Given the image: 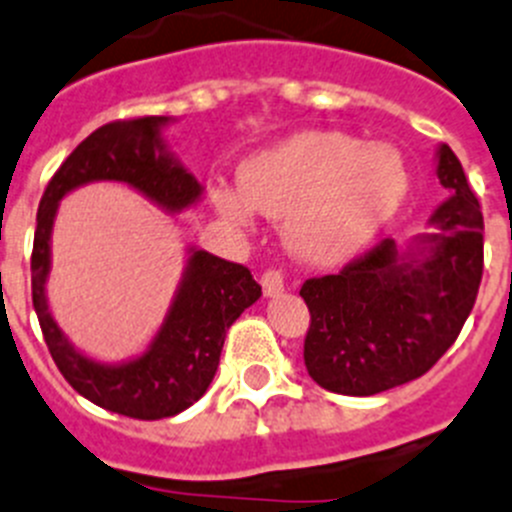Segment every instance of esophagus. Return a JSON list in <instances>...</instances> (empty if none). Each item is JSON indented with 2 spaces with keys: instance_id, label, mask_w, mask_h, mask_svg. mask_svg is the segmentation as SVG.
<instances>
[{
  "instance_id": "34e87169",
  "label": "esophagus",
  "mask_w": 512,
  "mask_h": 512,
  "mask_svg": "<svg viewBox=\"0 0 512 512\" xmlns=\"http://www.w3.org/2000/svg\"><path fill=\"white\" fill-rule=\"evenodd\" d=\"M285 290V278L283 272L278 270H267L265 275H262V293L267 295V298H275V295H280Z\"/></svg>"
}]
</instances>
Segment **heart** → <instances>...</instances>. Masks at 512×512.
Returning a JSON list of instances; mask_svg holds the SVG:
<instances>
[{
    "label": "heart",
    "mask_w": 512,
    "mask_h": 512,
    "mask_svg": "<svg viewBox=\"0 0 512 512\" xmlns=\"http://www.w3.org/2000/svg\"><path fill=\"white\" fill-rule=\"evenodd\" d=\"M409 197L404 156L389 143L366 146L341 131H300L237 169V189L217 186L214 209L245 227L252 212L283 217L295 257L331 265L379 237Z\"/></svg>",
    "instance_id": "obj_1"
}]
</instances>
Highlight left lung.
Returning <instances> with one entry per match:
<instances>
[{"label":"left lung","instance_id":"left-lung-1","mask_svg":"<svg viewBox=\"0 0 512 512\" xmlns=\"http://www.w3.org/2000/svg\"><path fill=\"white\" fill-rule=\"evenodd\" d=\"M450 197L407 247L384 240L338 275L305 280V369L318 386L374 396L419 379L455 343L482 280V212L460 159L437 146Z\"/></svg>","mask_w":512,"mask_h":512}]
</instances>
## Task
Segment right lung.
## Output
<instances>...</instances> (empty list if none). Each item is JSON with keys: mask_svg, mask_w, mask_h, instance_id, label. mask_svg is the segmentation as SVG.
Instances as JSON below:
<instances>
[{"mask_svg": "<svg viewBox=\"0 0 512 512\" xmlns=\"http://www.w3.org/2000/svg\"><path fill=\"white\" fill-rule=\"evenodd\" d=\"M171 121L169 116H146L108 123L90 133L47 184L32 245V305L52 361L80 396L133 419L174 417L202 399L217 374L227 328L262 295L247 267L189 247L164 323L138 356L118 364L98 361L75 348L52 318L45 293L52 227L70 191L93 181H118L166 214L184 212L202 199L204 186L164 138Z\"/></svg>", "mask_w": 512, "mask_h": 512, "instance_id": "obj_1", "label": "right lung"}]
</instances>
